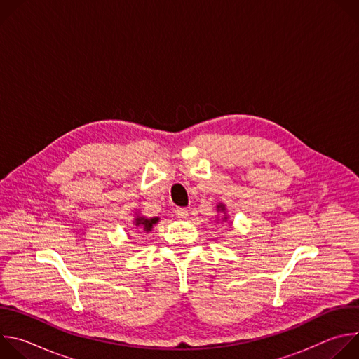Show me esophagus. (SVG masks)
Masks as SVG:
<instances>
[{"label":"esophagus","instance_id":"obj_1","mask_svg":"<svg viewBox=\"0 0 359 359\" xmlns=\"http://www.w3.org/2000/svg\"><path fill=\"white\" fill-rule=\"evenodd\" d=\"M175 213H176V216H177L179 219H186V217L189 216V212H187V209H184V208H177V209L175 210Z\"/></svg>","mask_w":359,"mask_h":359}]
</instances>
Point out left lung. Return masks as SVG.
Listing matches in <instances>:
<instances>
[{
	"instance_id": "1",
	"label": "left lung",
	"mask_w": 359,
	"mask_h": 359,
	"mask_svg": "<svg viewBox=\"0 0 359 359\" xmlns=\"http://www.w3.org/2000/svg\"><path fill=\"white\" fill-rule=\"evenodd\" d=\"M216 210H217L219 213H223V217H222V223H223V222H229L227 209H226V204H224V203H219V204H216Z\"/></svg>"
}]
</instances>
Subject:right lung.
<instances>
[{
    "label": "right lung",
    "mask_w": 359,
    "mask_h": 359,
    "mask_svg": "<svg viewBox=\"0 0 359 359\" xmlns=\"http://www.w3.org/2000/svg\"><path fill=\"white\" fill-rule=\"evenodd\" d=\"M135 215H136V217L133 219V224L144 233H150L153 226L161 222V217H144V216L137 215V213H135Z\"/></svg>",
    "instance_id": "obj_1"
}]
</instances>
